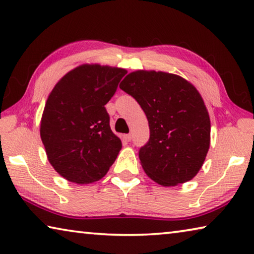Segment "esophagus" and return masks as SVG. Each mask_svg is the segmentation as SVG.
I'll return each instance as SVG.
<instances>
[{"instance_id":"obj_1","label":"esophagus","mask_w":254,"mask_h":254,"mask_svg":"<svg viewBox=\"0 0 254 254\" xmlns=\"http://www.w3.org/2000/svg\"><path fill=\"white\" fill-rule=\"evenodd\" d=\"M131 139H132V135L131 134H126V135H124V140L127 141V142H130Z\"/></svg>"}]
</instances>
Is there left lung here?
Returning a JSON list of instances; mask_svg holds the SVG:
<instances>
[{
    "instance_id": "8db88e82",
    "label": "left lung",
    "mask_w": 254,
    "mask_h": 254,
    "mask_svg": "<svg viewBox=\"0 0 254 254\" xmlns=\"http://www.w3.org/2000/svg\"><path fill=\"white\" fill-rule=\"evenodd\" d=\"M120 88L135 98L148 119L150 139L139 151L145 174L165 187L194 178L210 143L208 111L195 86L169 72L136 70Z\"/></svg>"
}]
</instances>
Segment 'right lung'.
Here are the masks:
<instances>
[{
	"label": "right lung",
	"instance_id": "obj_1",
	"mask_svg": "<svg viewBox=\"0 0 254 254\" xmlns=\"http://www.w3.org/2000/svg\"><path fill=\"white\" fill-rule=\"evenodd\" d=\"M127 72L84 64L68 71L49 94L40 136L50 165L68 182H97L117 159L122 142L111 130L105 105Z\"/></svg>",
	"mask_w": 254,
	"mask_h": 254
}]
</instances>
